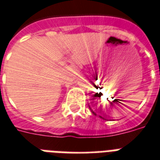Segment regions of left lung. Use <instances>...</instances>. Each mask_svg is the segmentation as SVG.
<instances>
[{
	"instance_id": "obj_1",
	"label": "left lung",
	"mask_w": 160,
	"mask_h": 160,
	"mask_svg": "<svg viewBox=\"0 0 160 160\" xmlns=\"http://www.w3.org/2000/svg\"><path fill=\"white\" fill-rule=\"evenodd\" d=\"M119 103H120V102H119ZM89 107H90V105H89ZM90 110H91V112H92V113H93V114H95V115H96V114H95V112H94V111H93V110H92V109H91V108H90ZM100 118H102V119H104V118H103V117H101V116H100Z\"/></svg>"
}]
</instances>
